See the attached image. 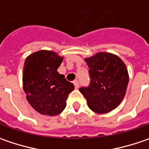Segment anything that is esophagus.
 I'll return each mask as SVG.
<instances>
[{
    "label": "esophagus",
    "instance_id": "obj_1",
    "mask_svg": "<svg viewBox=\"0 0 149 149\" xmlns=\"http://www.w3.org/2000/svg\"><path fill=\"white\" fill-rule=\"evenodd\" d=\"M74 86H75V88H76V89L79 88V81H78L77 79L74 81Z\"/></svg>",
    "mask_w": 149,
    "mask_h": 149
}]
</instances>
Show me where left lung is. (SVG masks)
Masks as SVG:
<instances>
[{"instance_id": "obj_1", "label": "left lung", "mask_w": 149, "mask_h": 149, "mask_svg": "<svg viewBox=\"0 0 149 149\" xmlns=\"http://www.w3.org/2000/svg\"><path fill=\"white\" fill-rule=\"evenodd\" d=\"M90 81L79 91L87 100L89 108L98 113L115 109L123 100L129 84L126 65L119 57L100 52L86 59Z\"/></svg>"}]
</instances>
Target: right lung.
Here are the masks:
<instances>
[{"instance_id": "right-lung-1", "label": "right lung", "mask_w": 149, "mask_h": 149, "mask_svg": "<svg viewBox=\"0 0 149 149\" xmlns=\"http://www.w3.org/2000/svg\"><path fill=\"white\" fill-rule=\"evenodd\" d=\"M63 58L52 51L40 50L26 58L23 89L29 104L41 114H60L66 107L74 84L57 72Z\"/></svg>"}]
</instances>
